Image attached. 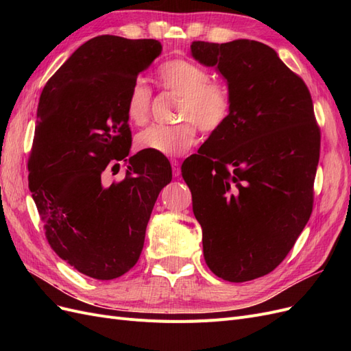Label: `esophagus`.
I'll return each mask as SVG.
<instances>
[{
	"mask_svg": "<svg viewBox=\"0 0 351 351\" xmlns=\"http://www.w3.org/2000/svg\"><path fill=\"white\" fill-rule=\"evenodd\" d=\"M171 167H173V176L174 177H178L180 174H182V168H180V162L177 161V159H171Z\"/></svg>",
	"mask_w": 351,
	"mask_h": 351,
	"instance_id": "1",
	"label": "esophagus"
}]
</instances>
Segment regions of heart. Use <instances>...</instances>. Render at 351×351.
Wrapping results in <instances>:
<instances>
[{
  "label": "heart",
  "instance_id": "heart-1",
  "mask_svg": "<svg viewBox=\"0 0 351 351\" xmlns=\"http://www.w3.org/2000/svg\"><path fill=\"white\" fill-rule=\"evenodd\" d=\"M161 86L180 97L178 124H155L137 136V146L164 156H180L193 146L197 127L205 133H215L228 120L232 97L228 84L209 79L205 67L186 58L165 61L156 70ZM151 89L141 80L133 82L127 93L125 115L133 124L142 125L151 114Z\"/></svg>",
  "mask_w": 351,
  "mask_h": 351
}]
</instances>
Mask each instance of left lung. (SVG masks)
<instances>
[{
  "instance_id": "obj_1",
  "label": "left lung",
  "mask_w": 351,
  "mask_h": 351,
  "mask_svg": "<svg viewBox=\"0 0 351 351\" xmlns=\"http://www.w3.org/2000/svg\"><path fill=\"white\" fill-rule=\"evenodd\" d=\"M190 49L227 80L232 107L182 174L209 269L250 281L278 267L311 218L321 149L312 97L262 42L195 40Z\"/></svg>"
}]
</instances>
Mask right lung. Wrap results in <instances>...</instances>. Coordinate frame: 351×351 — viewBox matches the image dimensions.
<instances>
[{"label":"right lung","instance_id":"obj_1","mask_svg":"<svg viewBox=\"0 0 351 351\" xmlns=\"http://www.w3.org/2000/svg\"><path fill=\"white\" fill-rule=\"evenodd\" d=\"M161 51L155 39L97 36L40 93L29 189L52 250L95 280L119 278L139 261L156 197L173 178L167 158L129 156L127 93ZM120 160L126 177L105 185L104 171Z\"/></svg>","mask_w":351,"mask_h":351}]
</instances>
